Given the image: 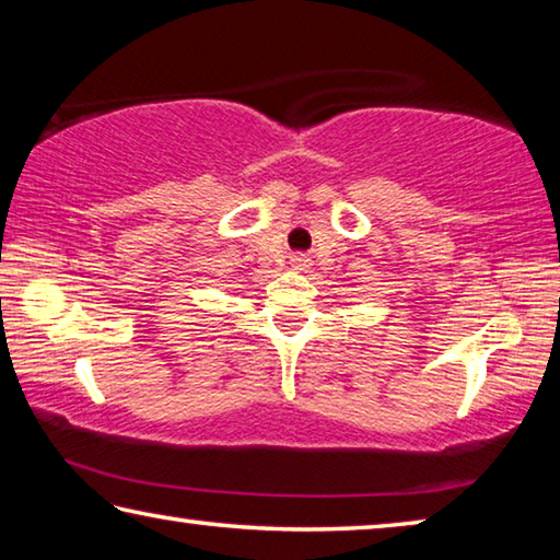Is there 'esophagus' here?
<instances>
[{
    "label": "esophagus",
    "mask_w": 560,
    "mask_h": 560,
    "mask_svg": "<svg viewBox=\"0 0 560 560\" xmlns=\"http://www.w3.org/2000/svg\"><path fill=\"white\" fill-rule=\"evenodd\" d=\"M291 264H293V267H296V269H306V267H308V257H306V254H293Z\"/></svg>",
    "instance_id": "esophagus-1"
}]
</instances>
